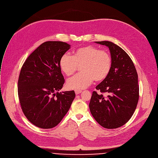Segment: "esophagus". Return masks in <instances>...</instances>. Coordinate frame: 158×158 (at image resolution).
I'll list each match as a JSON object with an SVG mask.
<instances>
[{
	"label": "esophagus",
	"instance_id": "34e87169",
	"mask_svg": "<svg viewBox=\"0 0 158 158\" xmlns=\"http://www.w3.org/2000/svg\"><path fill=\"white\" fill-rule=\"evenodd\" d=\"M75 94H80V93H81V90H75Z\"/></svg>",
	"mask_w": 158,
	"mask_h": 158
}]
</instances>
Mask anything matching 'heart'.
I'll return each instance as SVG.
<instances>
[{
	"label": "heart",
	"instance_id": "1",
	"mask_svg": "<svg viewBox=\"0 0 158 158\" xmlns=\"http://www.w3.org/2000/svg\"><path fill=\"white\" fill-rule=\"evenodd\" d=\"M61 71L66 75H73L81 66V73L67 81V87L70 89L81 90L87 88L94 80H104L109 75L112 65L110 53L92 45L84 46L73 51L72 56L63 55L59 61Z\"/></svg>",
	"mask_w": 158,
	"mask_h": 158
}]
</instances>
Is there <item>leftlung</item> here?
<instances>
[{"label": "left lung", "instance_id": "1", "mask_svg": "<svg viewBox=\"0 0 158 158\" xmlns=\"http://www.w3.org/2000/svg\"><path fill=\"white\" fill-rule=\"evenodd\" d=\"M106 46L112 65L108 77L96 87L89 104L90 112L105 128L114 129L127 123L133 116L139 100L138 73L130 56L118 45L109 41L94 42Z\"/></svg>", "mask_w": 158, "mask_h": 158}]
</instances>
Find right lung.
Listing matches in <instances>:
<instances>
[{"instance_id": "add662e5", "label": "right lung", "mask_w": 158, "mask_h": 158, "mask_svg": "<svg viewBox=\"0 0 158 158\" xmlns=\"http://www.w3.org/2000/svg\"><path fill=\"white\" fill-rule=\"evenodd\" d=\"M71 45L60 41L41 44L27 58L18 81V94L28 120L43 129L61 121L75 97V91H59L65 83L59 61Z\"/></svg>"}]
</instances>
